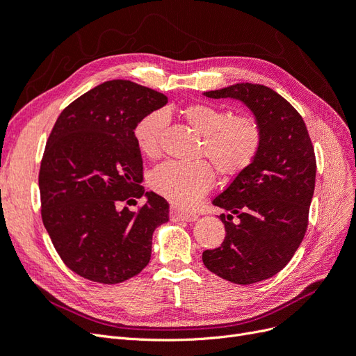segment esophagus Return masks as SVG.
Instances as JSON below:
<instances>
[{
	"label": "esophagus",
	"instance_id": "obj_1",
	"mask_svg": "<svg viewBox=\"0 0 356 356\" xmlns=\"http://www.w3.org/2000/svg\"><path fill=\"white\" fill-rule=\"evenodd\" d=\"M170 218L177 220V221H187V222H193L197 220V215L193 212H186V211H179V209H172L170 211Z\"/></svg>",
	"mask_w": 356,
	"mask_h": 356
}]
</instances>
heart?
Returning <instances> with one entry per match:
<instances>
[{"mask_svg":"<svg viewBox=\"0 0 356 356\" xmlns=\"http://www.w3.org/2000/svg\"><path fill=\"white\" fill-rule=\"evenodd\" d=\"M184 120L203 136L202 154L225 177L238 175L250 166L261 145V129L252 117L234 115L211 104H190L181 110ZM165 127V115L154 111L139 120L134 138L145 157H156L160 152V136ZM215 181L208 161H165L152 174V186L160 196L172 203L187 207L197 202Z\"/></svg>","mask_w":356,"mask_h":356,"instance_id":"heart-1","label":"heart"}]
</instances>
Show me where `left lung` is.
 Masks as SVG:
<instances>
[{"mask_svg": "<svg viewBox=\"0 0 356 356\" xmlns=\"http://www.w3.org/2000/svg\"><path fill=\"white\" fill-rule=\"evenodd\" d=\"M203 95L241 101L261 129L252 163L212 202L229 211L220 215L224 242L202 255L212 273L251 285L281 272L305 238L315 191V152L303 118L267 86L239 83ZM234 214L238 223L231 221Z\"/></svg>", "mask_w": 356, "mask_h": 356, "instance_id": "obj_1", "label": "left lung"}]
</instances>
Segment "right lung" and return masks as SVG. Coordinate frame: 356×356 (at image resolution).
<instances>
[{
	"label": "right lung",
	"mask_w": 356,
	"mask_h": 356,
	"mask_svg": "<svg viewBox=\"0 0 356 356\" xmlns=\"http://www.w3.org/2000/svg\"><path fill=\"white\" fill-rule=\"evenodd\" d=\"M166 104L144 86L105 81L70 104L49 136L38 177L42 222L63 263L92 282L141 272L154 230L169 220V203L141 186L134 138L136 123ZM143 195L138 211L122 206Z\"/></svg>",
	"instance_id": "right-lung-1"
}]
</instances>
